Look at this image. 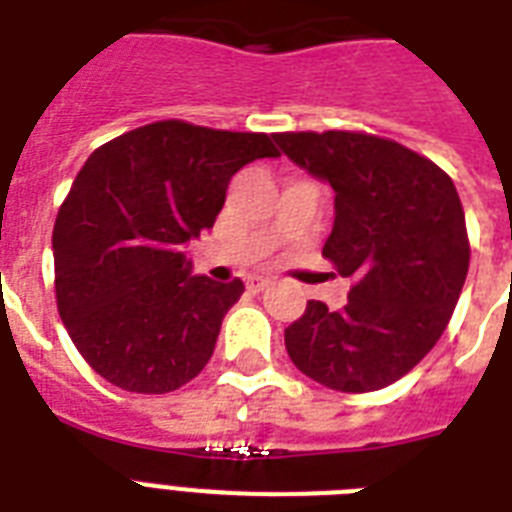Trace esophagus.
I'll return each instance as SVG.
<instances>
[{"label": "esophagus", "instance_id": "34e87169", "mask_svg": "<svg viewBox=\"0 0 512 512\" xmlns=\"http://www.w3.org/2000/svg\"><path fill=\"white\" fill-rule=\"evenodd\" d=\"M268 287H271V281L263 279V276H249L247 279V289L252 292V295H260V292Z\"/></svg>", "mask_w": 512, "mask_h": 512}]
</instances>
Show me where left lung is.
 <instances>
[{"mask_svg": "<svg viewBox=\"0 0 512 512\" xmlns=\"http://www.w3.org/2000/svg\"><path fill=\"white\" fill-rule=\"evenodd\" d=\"M273 140L332 185L335 223L321 255L353 281L340 311L308 300L284 332L289 358L324 388H385L428 356L460 300L470 247L457 188L430 159L364 132Z\"/></svg>", "mask_w": 512, "mask_h": 512, "instance_id": "left-lung-1", "label": "left lung"}]
</instances>
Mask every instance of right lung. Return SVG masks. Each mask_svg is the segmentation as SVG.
<instances>
[{"instance_id": "right-lung-1", "label": "right lung", "mask_w": 512, "mask_h": 512, "mask_svg": "<svg viewBox=\"0 0 512 512\" xmlns=\"http://www.w3.org/2000/svg\"><path fill=\"white\" fill-rule=\"evenodd\" d=\"M279 151L263 132L156 122L84 162L52 231L60 319L116 388L170 393L207 366L244 292L193 276L183 244L215 225L231 177Z\"/></svg>"}]
</instances>
